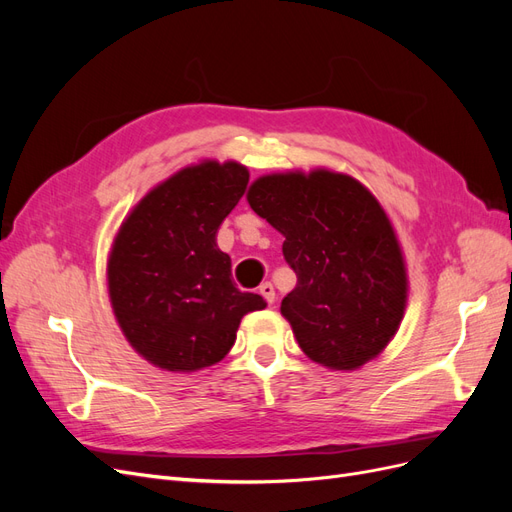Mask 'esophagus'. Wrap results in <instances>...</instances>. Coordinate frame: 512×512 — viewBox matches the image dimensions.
Returning a JSON list of instances; mask_svg holds the SVG:
<instances>
[{"label":"esophagus","mask_w":512,"mask_h":512,"mask_svg":"<svg viewBox=\"0 0 512 512\" xmlns=\"http://www.w3.org/2000/svg\"><path fill=\"white\" fill-rule=\"evenodd\" d=\"M258 292L262 294V297H265L267 303H273V301H275V286H273L271 282H262L260 288H258Z\"/></svg>","instance_id":"1"}]
</instances>
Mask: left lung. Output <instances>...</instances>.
<instances>
[{"label": "left lung", "mask_w": 512, "mask_h": 512, "mask_svg": "<svg viewBox=\"0 0 512 512\" xmlns=\"http://www.w3.org/2000/svg\"><path fill=\"white\" fill-rule=\"evenodd\" d=\"M247 203L286 237L297 286L282 314L309 359L354 369L391 342L406 309V265L393 226L365 185L331 170L267 175Z\"/></svg>", "instance_id": "obj_1"}]
</instances>
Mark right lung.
<instances>
[{
	"instance_id": "add662e5",
	"label": "right lung",
	"mask_w": 512,
	"mask_h": 512,
	"mask_svg": "<svg viewBox=\"0 0 512 512\" xmlns=\"http://www.w3.org/2000/svg\"><path fill=\"white\" fill-rule=\"evenodd\" d=\"M237 162H203L151 190L119 228L108 292L119 327L138 354L168 371L222 361L247 312L265 309L241 292L215 237L245 194Z\"/></svg>"
}]
</instances>
